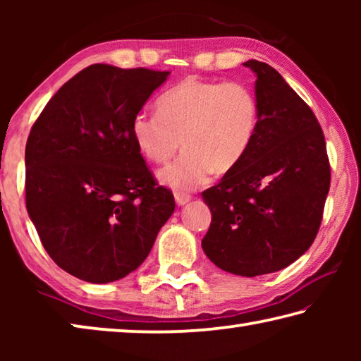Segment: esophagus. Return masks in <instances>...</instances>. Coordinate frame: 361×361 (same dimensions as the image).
Listing matches in <instances>:
<instances>
[{"instance_id": "1", "label": "esophagus", "mask_w": 361, "mask_h": 361, "mask_svg": "<svg viewBox=\"0 0 361 361\" xmlns=\"http://www.w3.org/2000/svg\"><path fill=\"white\" fill-rule=\"evenodd\" d=\"M189 200H191V195L186 194V192H181V191H175V202L176 205H185L188 204Z\"/></svg>"}]
</instances>
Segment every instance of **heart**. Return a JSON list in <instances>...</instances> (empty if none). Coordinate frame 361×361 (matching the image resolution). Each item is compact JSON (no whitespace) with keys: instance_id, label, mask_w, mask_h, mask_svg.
<instances>
[{"instance_id":"heart-1","label":"heart","mask_w":361,"mask_h":361,"mask_svg":"<svg viewBox=\"0 0 361 361\" xmlns=\"http://www.w3.org/2000/svg\"><path fill=\"white\" fill-rule=\"evenodd\" d=\"M159 113L133 116L130 132L137 148L152 162H166L183 145L178 159L159 170V180L189 191L205 185L215 170L226 173L253 143L259 105L242 81H199L188 78L157 100Z\"/></svg>"}]
</instances>
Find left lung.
<instances>
[{
    "label": "left lung",
    "mask_w": 361,
    "mask_h": 361,
    "mask_svg": "<svg viewBox=\"0 0 361 361\" xmlns=\"http://www.w3.org/2000/svg\"><path fill=\"white\" fill-rule=\"evenodd\" d=\"M259 121L253 143L218 185L202 192L212 223L202 248L226 272H277L307 252L331 181L325 135L312 109L277 70L258 60Z\"/></svg>",
    "instance_id": "obj_1"
}]
</instances>
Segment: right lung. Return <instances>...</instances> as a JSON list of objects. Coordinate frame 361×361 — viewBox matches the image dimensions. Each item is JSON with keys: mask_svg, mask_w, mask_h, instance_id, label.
I'll list each match as a JSON object with an SVG mask.
<instances>
[{"mask_svg": "<svg viewBox=\"0 0 361 361\" xmlns=\"http://www.w3.org/2000/svg\"><path fill=\"white\" fill-rule=\"evenodd\" d=\"M170 71L95 63L47 102L25 148V202L59 267L90 283L126 277L172 216L130 124Z\"/></svg>", "mask_w": 361, "mask_h": 361, "instance_id": "add662e5", "label": "right lung"}]
</instances>
